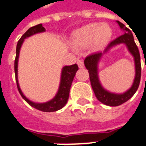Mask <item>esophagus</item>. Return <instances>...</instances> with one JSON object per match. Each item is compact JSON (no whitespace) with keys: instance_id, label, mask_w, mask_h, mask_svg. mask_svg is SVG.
I'll return each mask as SVG.
<instances>
[{"instance_id":"34e87169","label":"esophagus","mask_w":146,"mask_h":146,"mask_svg":"<svg viewBox=\"0 0 146 146\" xmlns=\"http://www.w3.org/2000/svg\"><path fill=\"white\" fill-rule=\"evenodd\" d=\"M78 64L79 68H84V61H83V60H78Z\"/></svg>"}]
</instances>
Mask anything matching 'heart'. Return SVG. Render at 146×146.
<instances>
[{"instance_id": "heart-1", "label": "heart", "mask_w": 146, "mask_h": 146, "mask_svg": "<svg viewBox=\"0 0 146 146\" xmlns=\"http://www.w3.org/2000/svg\"><path fill=\"white\" fill-rule=\"evenodd\" d=\"M112 35V30L105 23H91L86 25L73 35V42L78 47H86L93 43L95 47H103Z\"/></svg>"}]
</instances>
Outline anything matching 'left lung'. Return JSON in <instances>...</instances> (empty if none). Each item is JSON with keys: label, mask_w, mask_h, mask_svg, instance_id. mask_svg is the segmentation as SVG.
<instances>
[{"label": "left lung", "mask_w": 146, "mask_h": 146, "mask_svg": "<svg viewBox=\"0 0 146 146\" xmlns=\"http://www.w3.org/2000/svg\"><path fill=\"white\" fill-rule=\"evenodd\" d=\"M119 27L125 31L123 35L119 36L118 38L114 39L108 45V47L104 50L103 52H96L91 54L85 59V66L87 68L90 76V84L95 94L96 98L99 102H101L105 105L111 106V107H116L121 105L123 103L127 102L128 99L132 98L133 94L136 93L139 87V84L141 81V56L139 52L138 48L134 41V38L131 31L128 28L125 27L123 23L117 21ZM119 43H125L127 45L129 51L132 53L135 60V67H136V77L134 79L133 86L129 89L127 92L122 95H115L108 92L105 91L100 85L98 78V70L97 65L99 59L102 55L103 53L106 52L111 47ZM146 68V64H145Z\"/></svg>", "instance_id": "1"}]
</instances>
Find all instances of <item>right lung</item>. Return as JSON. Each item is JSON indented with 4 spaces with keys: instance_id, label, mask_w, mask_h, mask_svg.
<instances>
[{
    "instance_id": "right-lung-1",
    "label": "right lung",
    "mask_w": 146,
    "mask_h": 146,
    "mask_svg": "<svg viewBox=\"0 0 146 146\" xmlns=\"http://www.w3.org/2000/svg\"><path fill=\"white\" fill-rule=\"evenodd\" d=\"M45 31V29L43 27L42 24H38L35 27H32L30 29H28L26 31V33L21 37V38L18 40V44H17V48H16V57L14 60V72H15V78H16V82H17V87H18V91L23 97V99L27 103L31 105L34 108H36L37 110H39L41 111L44 112H52L56 111L63 108L64 106L67 103L68 99V95H69V90L70 87L73 82L74 76L76 74V72L78 70V66L77 64H74L72 65H68L64 67L62 69V73H61V80H60V88L58 90V93L56 94V97L49 101L48 103H35L33 102H31L29 99L26 98L23 95V92L19 88V85L18 82V56H19V52L20 48L23 44L24 38H27L29 36L35 35L36 33L43 32Z\"/></svg>"
}]
</instances>
